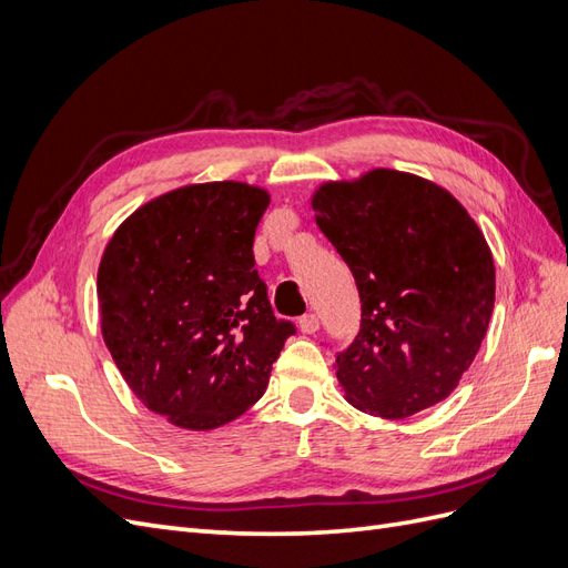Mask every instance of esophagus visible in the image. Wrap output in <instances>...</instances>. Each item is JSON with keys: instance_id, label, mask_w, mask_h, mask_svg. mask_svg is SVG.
<instances>
[{"instance_id": "obj_1", "label": "esophagus", "mask_w": 568, "mask_h": 568, "mask_svg": "<svg viewBox=\"0 0 568 568\" xmlns=\"http://www.w3.org/2000/svg\"><path fill=\"white\" fill-rule=\"evenodd\" d=\"M298 326H301L303 334H315L320 329V317L315 313H307L298 320Z\"/></svg>"}]
</instances>
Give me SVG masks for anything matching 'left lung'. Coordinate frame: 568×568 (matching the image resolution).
I'll return each mask as SVG.
<instances>
[{
    "mask_svg": "<svg viewBox=\"0 0 568 568\" xmlns=\"http://www.w3.org/2000/svg\"><path fill=\"white\" fill-rule=\"evenodd\" d=\"M313 211L363 311L357 336L336 353L346 400L405 419L448 398L495 303L493 255L476 222L438 184L386 168L320 186Z\"/></svg>",
    "mask_w": 568,
    "mask_h": 568,
    "instance_id": "left-lung-1",
    "label": "left lung"
}]
</instances>
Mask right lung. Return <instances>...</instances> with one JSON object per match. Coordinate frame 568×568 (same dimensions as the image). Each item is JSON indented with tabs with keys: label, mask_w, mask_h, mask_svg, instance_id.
I'll list each match as a JSON object with an SVG mask.
<instances>
[{
	"label": "right lung",
	"mask_w": 568,
	"mask_h": 568,
	"mask_svg": "<svg viewBox=\"0 0 568 568\" xmlns=\"http://www.w3.org/2000/svg\"><path fill=\"white\" fill-rule=\"evenodd\" d=\"M270 196L244 182L189 184L136 209L101 257V334L151 412L209 432L261 398L284 341L253 236Z\"/></svg>",
	"instance_id": "1"
}]
</instances>
